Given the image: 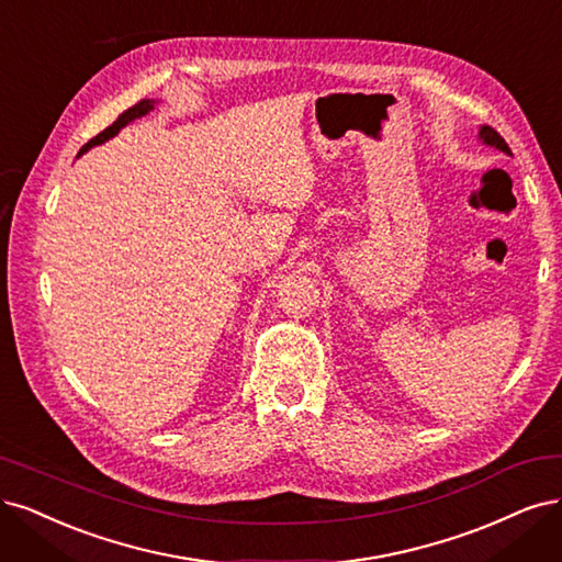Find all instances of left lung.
<instances>
[{
  "label": "left lung",
  "mask_w": 562,
  "mask_h": 562,
  "mask_svg": "<svg viewBox=\"0 0 562 562\" xmlns=\"http://www.w3.org/2000/svg\"><path fill=\"white\" fill-rule=\"evenodd\" d=\"M479 137L483 139V144H488V146H495V148H499V150H505V153H509V146H507V142L499 137V134L491 127V125H483L481 127V132H479Z\"/></svg>",
  "instance_id": "left-lung-1"
}]
</instances>
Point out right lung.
I'll return each instance as SVG.
<instances>
[{
  "label": "right lung",
  "instance_id": "add662e5",
  "mask_svg": "<svg viewBox=\"0 0 562 562\" xmlns=\"http://www.w3.org/2000/svg\"><path fill=\"white\" fill-rule=\"evenodd\" d=\"M153 109V102L150 100H142V102H137L134 106H130L127 111H123L119 119H115V123H111L106 130H102L100 134H97V137H92L83 148H81V153H86L88 148H92V146H97V144H102V142H106V139H111L115 132H119L121 127H125L130 121H134V119H139V115H144V113H148ZM79 153V156H81Z\"/></svg>",
  "mask_w": 562,
  "mask_h": 562
}]
</instances>
